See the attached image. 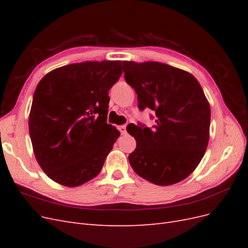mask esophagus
<instances>
[{
  "label": "esophagus",
  "mask_w": 248,
  "mask_h": 248,
  "mask_svg": "<svg viewBox=\"0 0 248 248\" xmlns=\"http://www.w3.org/2000/svg\"><path fill=\"white\" fill-rule=\"evenodd\" d=\"M119 130L121 131L122 134H126V132H127V131H126V126H125V125L120 126V127H119Z\"/></svg>",
  "instance_id": "esophagus-1"
}]
</instances>
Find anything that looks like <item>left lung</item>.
Returning <instances> with one entry per match:
<instances>
[{
	"instance_id": "1",
	"label": "left lung",
	"mask_w": 248,
	"mask_h": 248,
	"mask_svg": "<svg viewBox=\"0 0 248 248\" xmlns=\"http://www.w3.org/2000/svg\"><path fill=\"white\" fill-rule=\"evenodd\" d=\"M123 68L139 108L156 116L152 129L136 125L131 133L137 140L128 157L131 168L156 185L182 181L199 166L210 137L211 109L200 82L191 73L160 62L124 61Z\"/></svg>"
}]
</instances>
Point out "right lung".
<instances>
[{"label":"right lung","mask_w":248,"mask_h":248,"mask_svg":"<svg viewBox=\"0 0 248 248\" xmlns=\"http://www.w3.org/2000/svg\"><path fill=\"white\" fill-rule=\"evenodd\" d=\"M121 61H87L59 67L37 85L29 131L37 162L48 178L77 187L99 174L120 137L107 123L108 90Z\"/></svg>","instance_id":"1"}]
</instances>
